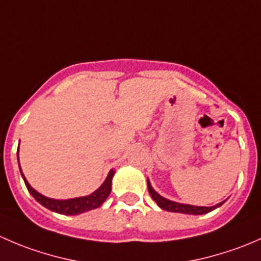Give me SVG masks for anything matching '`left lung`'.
Instances as JSON below:
<instances>
[{
	"mask_svg": "<svg viewBox=\"0 0 261 261\" xmlns=\"http://www.w3.org/2000/svg\"><path fill=\"white\" fill-rule=\"evenodd\" d=\"M147 189H149L150 196H151V198L156 202L158 206H159L162 210H165V211H168V212L184 213V215H204V213H208V212L213 211V210L218 208V207H221L226 202V201H222L212 207H203V206H192V204L179 203V202L170 201V199L160 196V194L158 193L154 188H152L149 178H147Z\"/></svg>",
	"mask_w": 261,
	"mask_h": 261,
	"instance_id": "8db88e82",
	"label": "left lung"
}]
</instances>
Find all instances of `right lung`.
I'll use <instances>...</instances> for the list:
<instances>
[{
	"instance_id": "add662e5",
	"label": "right lung",
	"mask_w": 261,
	"mask_h": 261,
	"mask_svg": "<svg viewBox=\"0 0 261 261\" xmlns=\"http://www.w3.org/2000/svg\"><path fill=\"white\" fill-rule=\"evenodd\" d=\"M17 162L18 167H20V160H18V149H17ZM20 173L22 175V179L25 181L26 188L30 192L31 196L41 204L45 208L50 210L53 212L60 213V215L65 216H75L81 215V213L91 211V210L98 208L102 203L107 199V197L111 193V186H112V178L115 175V170L111 169L109 172V175L105 179L103 183L101 184L99 188H97L93 193L88 194V196L83 197H75V198H69V199H54L49 198V197L43 196L41 193H39L38 191L33 188L30 186L28 180H26L25 175H23L22 170H21L20 167Z\"/></svg>"
}]
</instances>
